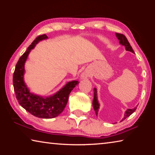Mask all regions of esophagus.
I'll return each mask as SVG.
<instances>
[{
  "label": "esophagus",
  "mask_w": 155,
  "mask_h": 155,
  "mask_svg": "<svg viewBox=\"0 0 155 155\" xmlns=\"http://www.w3.org/2000/svg\"><path fill=\"white\" fill-rule=\"evenodd\" d=\"M87 77H89V74L87 72H83L82 74H81V78H83V79H84V78H87Z\"/></svg>",
  "instance_id": "obj_1"
}]
</instances>
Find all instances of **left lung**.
<instances>
[{
	"instance_id": "left-lung-1",
	"label": "left lung",
	"mask_w": 155,
	"mask_h": 155,
	"mask_svg": "<svg viewBox=\"0 0 155 155\" xmlns=\"http://www.w3.org/2000/svg\"><path fill=\"white\" fill-rule=\"evenodd\" d=\"M115 35L117 38V39L119 40V42L120 44H121L122 46H125V48L127 50V51H130L131 52H133V53H134V51H133V50L132 48V47H131L130 44L128 42V41L127 40V38H126L125 35H123V34L121 33H115ZM99 107H100V104L98 103V98H97V90L96 88L94 89V100H93V107H94V111H95L96 113V115H98V109H99ZM137 109V107H135L134 109H128L127 111H126L125 114H124V117H123V119L122 121L123 120H125L127 117H128V116H130V115L133 114V113H134L135 111Z\"/></svg>"
}]
</instances>
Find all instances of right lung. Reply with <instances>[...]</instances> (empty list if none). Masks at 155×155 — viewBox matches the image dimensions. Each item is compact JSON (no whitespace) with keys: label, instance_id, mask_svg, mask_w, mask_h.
I'll return each instance as SVG.
<instances>
[{"label":"right lung","instance_id":"obj_1","mask_svg":"<svg viewBox=\"0 0 155 155\" xmlns=\"http://www.w3.org/2000/svg\"><path fill=\"white\" fill-rule=\"evenodd\" d=\"M46 39H48L46 34L37 37L28 47L27 51L20 57L13 75V84L18 103L23 108L34 116L48 119L58 116L64 111L70 92L79 82L77 81L68 82L56 94L48 97H43L30 92L24 81L25 64L31 50L39 41Z\"/></svg>","mask_w":155,"mask_h":155}]
</instances>
